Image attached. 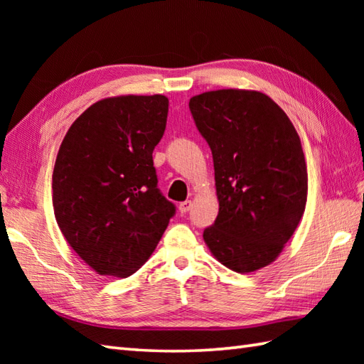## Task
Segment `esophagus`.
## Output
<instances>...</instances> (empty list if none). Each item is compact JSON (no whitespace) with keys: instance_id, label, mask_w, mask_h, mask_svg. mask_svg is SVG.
Segmentation results:
<instances>
[{"instance_id":"34e87169","label":"esophagus","mask_w":364,"mask_h":364,"mask_svg":"<svg viewBox=\"0 0 364 364\" xmlns=\"http://www.w3.org/2000/svg\"><path fill=\"white\" fill-rule=\"evenodd\" d=\"M191 206H192L191 200H186V202H181L180 205H178V211H180L181 214H186V213H189Z\"/></svg>"}]
</instances>
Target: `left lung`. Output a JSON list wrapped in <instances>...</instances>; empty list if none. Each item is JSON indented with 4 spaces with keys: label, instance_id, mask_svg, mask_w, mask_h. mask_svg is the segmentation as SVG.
I'll use <instances>...</instances> for the list:
<instances>
[{
    "label": "left lung",
    "instance_id": "left-lung-1",
    "mask_svg": "<svg viewBox=\"0 0 364 364\" xmlns=\"http://www.w3.org/2000/svg\"><path fill=\"white\" fill-rule=\"evenodd\" d=\"M213 153L219 214L203 239L235 272L270 264L304 215L308 172L300 137L267 95L223 89L189 100Z\"/></svg>",
    "mask_w": 364,
    "mask_h": 364
}]
</instances>
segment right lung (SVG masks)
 <instances>
[{
  "label": "right lung",
  "mask_w": 364,
  "mask_h": 364,
  "mask_svg": "<svg viewBox=\"0 0 364 364\" xmlns=\"http://www.w3.org/2000/svg\"><path fill=\"white\" fill-rule=\"evenodd\" d=\"M167 112L164 95L106 98L87 107L60 144L53 170L54 218L98 274H134L176 213L153 166Z\"/></svg>",
  "instance_id": "right-lung-1"
}]
</instances>
